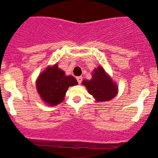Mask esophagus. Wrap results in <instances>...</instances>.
Masks as SVG:
<instances>
[{
  "label": "esophagus",
  "instance_id": "obj_1",
  "mask_svg": "<svg viewBox=\"0 0 158 158\" xmlns=\"http://www.w3.org/2000/svg\"><path fill=\"white\" fill-rule=\"evenodd\" d=\"M76 79H77V81H78V83L81 84V82H82V76H78V77H76Z\"/></svg>",
  "mask_w": 158,
  "mask_h": 158
}]
</instances>
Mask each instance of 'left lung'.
<instances>
[{"mask_svg":"<svg viewBox=\"0 0 158 158\" xmlns=\"http://www.w3.org/2000/svg\"><path fill=\"white\" fill-rule=\"evenodd\" d=\"M82 85L97 102L108 101L118 94V86L101 66L94 70L90 80L84 79Z\"/></svg>","mask_w":158,"mask_h":158,"instance_id":"8db88e82","label":"left lung"}]
</instances>
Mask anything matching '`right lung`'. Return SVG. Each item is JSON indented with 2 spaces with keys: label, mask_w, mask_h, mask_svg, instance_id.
<instances>
[{
  "label": "right lung",
  "mask_w": 158,
  "mask_h": 158,
  "mask_svg": "<svg viewBox=\"0 0 158 158\" xmlns=\"http://www.w3.org/2000/svg\"><path fill=\"white\" fill-rule=\"evenodd\" d=\"M36 83L41 99L49 106H55L62 102L69 86H76L78 82L73 76H65L55 64L40 73Z\"/></svg>",
  "instance_id": "right-lung-1"
}]
</instances>
